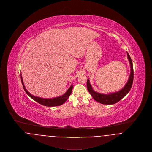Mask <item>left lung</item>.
<instances>
[{"label": "left lung", "instance_id": "obj_1", "mask_svg": "<svg viewBox=\"0 0 152 152\" xmlns=\"http://www.w3.org/2000/svg\"><path fill=\"white\" fill-rule=\"evenodd\" d=\"M127 55L130 65V74L127 82L121 91L114 93H110L109 94H103L97 93L93 89L89 82V79H88V90L91 93L92 97L97 102L104 104H113L116 103L117 102L120 101L121 99H123L129 93V91H130L133 81V68L132 59L128 53H127Z\"/></svg>", "mask_w": 152, "mask_h": 152}]
</instances>
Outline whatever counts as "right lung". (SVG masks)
<instances>
[{"label": "right lung", "mask_w": 152, "mask_h": 152, "mask_svg": "<svg viewBox=\"0 0 152 152\" xmlns=\"http://www.w3.org/2000/svg\"><path fill=\"white\" fill-rule=\"evenodd\" d=\"M20 76H21V81H22V83L23 85V88L25 92L28 94V95H29L31 99H33L36 102H38L39 103H40L43 106H45L51 107V106H58L61 105L69 97L70 95L71 94L72 89H73V86L71 85V86L69 88V89L64 94H63V95H61L60 96H58V97H56L55 98H51V99L41 98V97H36L33 95H31V93L26 90V89L25 88V86L24 85L23 82L22 75H20Z\"/></svg>", "instance_id": "add662e5"}]
</instances>
